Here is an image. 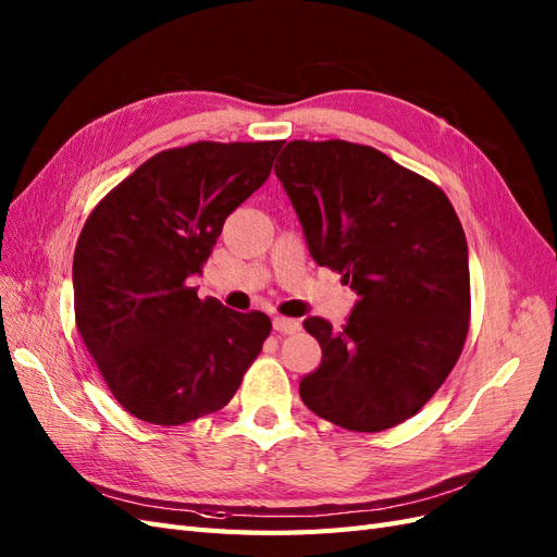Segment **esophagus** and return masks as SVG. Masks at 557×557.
<instances>
[{
  "instance_id": "esophagus-1",
  "label": "esophagus",
  "mask_w": 557,
  "mask_h": 557,
  "mask_svg": "<svg viewBox=\"0 0 557 557\" xmlns=\"http://www.w3.org/2000/svg\"><path fill=\"white\" fill-rule=\"evenodd\" d=\"M274 330L281 332V334H295V332L299 330V320L276 315V318H274Z\"/></svg>"
}]
</instances>
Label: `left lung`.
<instances>
[{
  "instance_id": "obj_1",
  "label": "left lung",
  "mask_w": 557,
  "mask_h": 557,
  "mask_svg": "<svg viewBox=\"0 0 557 557\" xmlns=\"http://www.w3.org/2000/svg\"><path fill=\"white\" fill-rule=\"evenodd\" d=\"M311 258L358 293L334 332L307 318L323 360L299 381L307 407L352 432L418 413L465 348L471 315L467 239L440 185L381 150L297 139L274 166Z\"/></svg>"
}]
</instances>
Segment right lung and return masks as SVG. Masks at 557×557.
<instances>
[{
	"instance_id": "add662e5",
	"label": "right lung",
	"mask_w": 557,
	"mask_h": 557,
	"mask_svg": "<svg viewBox=\"0 0 557 557\" xmlns=\"http://www.w3.org/2000/svg\"><path fill=\"white\" fill-rule=\"evenodd\" d=\"M283 141L160 150L99 199L74 250L81 339L111 395L150 425L221 411L272 332L262 311L199 299L225 218L272 174Z\"/></svg>"
}]
</instances>
